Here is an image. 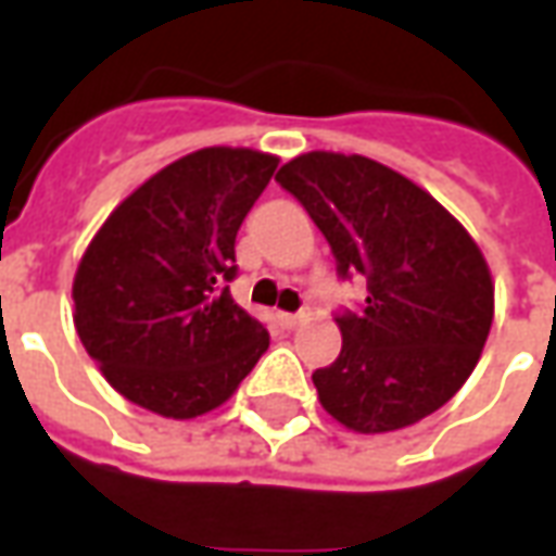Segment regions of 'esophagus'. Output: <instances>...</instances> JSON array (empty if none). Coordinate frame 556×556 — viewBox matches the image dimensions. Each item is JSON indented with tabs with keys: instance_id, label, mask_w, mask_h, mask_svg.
Here are the masks:
<instances>
[{
	"instance_id": "esophagus-1",
	"label": "esophagus",
	"mask_w": 556,
	"mask_h": 556,
	"mask_svg": "<svg viewBox=\"0 0 556 556\" xmlns=\"http://www.w3.org/2000/svg\"><path fill=\"white\" fill-rule=\"evenodd\" d=\"M279 318H282V325L289 327V330H294V327H301L309 321V313L303 309V313H286V315H279Z\"/></svg>"
}]
</instances>
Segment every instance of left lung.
Returning a JSON list of instances; mask_svg holds the SVG:
<instances>
[{"mask_svg":"<svg viewBox=\"0 0 556 556\" xmlns=\"http://www.w3.org/2000/svg\"><path fill=\"white\" fill-rule=\"evenodd\" d=\"M330 243L337 274L366 279L339 309L342 351L313 384L333 419L363 434L429 417L473 372L494 286L465 226L405 175L361 154L309 151L277 172Z\"/></svg>","mask_w":556,"mask_h":556,"instance_id":"obj_1","label":"left lung"}]
</instances>
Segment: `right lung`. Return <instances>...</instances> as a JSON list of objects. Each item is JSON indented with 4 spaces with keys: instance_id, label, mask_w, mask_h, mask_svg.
Returning <instances> with one entry per match:
<instances>
[{
    "instance_id": "add662e5",
    "label": "right lung",
    "mask_w": 556,
    "mask_h": 556,
    "mask_svg": "<svg viewBox=\"0 0 556 556\" xmlns=\"http://www.w3.org/2000/svg\"><path fill=\"white\" fill-rule=\"evenodd\" d=\"M279 160L202 148L106 217L74 277V325L103 378L139 408L190 419L219 408L267 351L231 298L235 238Z\"/></svg>"
}]
</instances>
